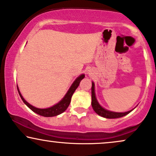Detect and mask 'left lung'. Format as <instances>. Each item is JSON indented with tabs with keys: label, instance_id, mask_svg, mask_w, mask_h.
Returning a JSON list of instances; mask_svg holds the SVG:
<instances>
[{
	"label": "left lung",
	"instance_id": "left-lung-1",
	"mask_svg": "<svg viewBox=\"0 0 156 156\" xmlns=\"http://www.w3.org/2000/svg\"><path fill=\"white\" fill-rule=\"evenodd\" d=\"M91 106L96 113L98 114L102 117L106 118V119H118V118L125 116L129 112H132V110L126 112H115L107 110L105 109L102 108L97 102L94 93V83L92 82V86H91Z\"/></svg>",
	"mask_w": 156,
	"mask_h": 156
}]
</instances>
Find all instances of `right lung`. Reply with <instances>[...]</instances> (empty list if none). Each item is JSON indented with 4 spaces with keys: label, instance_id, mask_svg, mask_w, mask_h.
<instances>
[{
    "label": "right lung",
    "instance_id": "right-lung-1",
    "mask_svg": "<svg viewBox=\"0 0 156 156\" xmlns=\"http://www.w3.org/2000/svg\"><path fill=\"white\" fill-rule=\"evenodd\" d=\"M84 77H85V76H84L83 74L81 75V76H80L74 82H73V85L71 86L70 89L68 90V91H67L66 95L64 97V98L62 99L59 103H57V105H54L53 107H51V108H46V109H39L32 106L31 105H30L27 102H26V101L24 100V99L22 97L21 94L20 92V91H19L18 86H17V90H18L19 94H20V97H21V99H22V101H23L24 104L30 109V110H33V112H35V113L38 114V115H40L44 116V117H53V116L58 115H59V114L62 113L63 112H65V110H67V108H68L69 105H70V103L71 97H72L73 93L75 92L76 89L78 87V86H79L80 84V82L81 81V80L83 79Z\"/></svg>",
    "mask_w": 156,
    "mask_h": 156
}]
</instances>
